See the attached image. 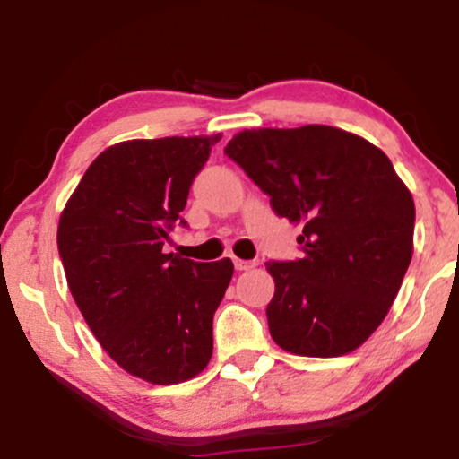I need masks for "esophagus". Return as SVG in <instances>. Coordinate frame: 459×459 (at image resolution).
Here are the masks:
<instances>
[{
    "label": "esophagus",
    "instance_id": "obj_1",
    "mask_svg": "<svg viewBox=\"0 0 459 459\" xmlns=\"http://www.w3.org/2000/svg\"><path fill=\"white\" fill-rule=\"evenodd\" d=\"M234 265L238 272H248V269H253L256 263L255 261H244V259H234Z\"/></svg>",
    "mask_w": 459,
    "mask_h": 459
}]
</instances>
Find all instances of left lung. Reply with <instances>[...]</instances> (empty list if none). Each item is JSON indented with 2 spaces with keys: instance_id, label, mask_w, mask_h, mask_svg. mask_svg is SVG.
<instances>
[{
  "instance_id": "obj_1",
  "label": "left lung",
  "mask_w": 459,
  "mask_h": 459,
  "mask_svg": "<svg viewBox=\"0 0 459 459\" xmlns=\"http://www.w3.org/2000/svg\"><path fill=\"white\" fill-rule=\"evenodd\" d=\"M225 154L303 223V259L269 261V334L303 357H341L386 317L413 255L416 206L388 156L330 125L244 129Z\"/></svg>"
}]
</instances>
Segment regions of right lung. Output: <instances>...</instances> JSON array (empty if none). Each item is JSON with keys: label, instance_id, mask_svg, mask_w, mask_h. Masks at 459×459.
Returning <instances> with one entry per match:
<instances>
[{"label": "right lung", "instance_id": "1", "mask_svg": "<svg viewBox=\"0 0 459 459\" xmlns=\"http://www.w3.org/2000/svg\"><path fill=\"white\" fill-rule=\"evenodd\" d=\"M219 140L221 134L108 146L60 215L58 250L74 303L110 359L150 385L190 380L212 355V316L234 263H196L162 244Z\"/></svg>", "mask_w": 459, "mask_h": 459}]
</instances>
